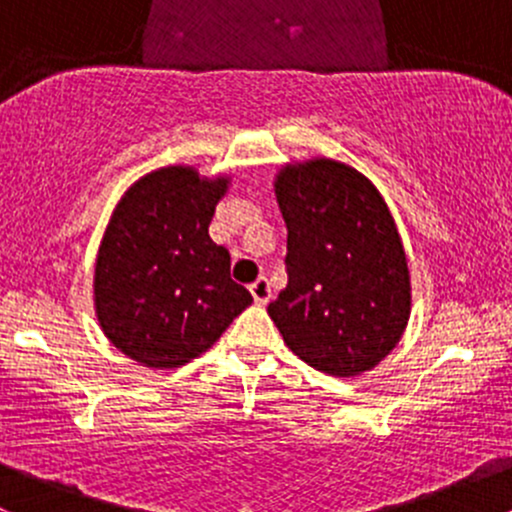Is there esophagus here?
<instances>
[{
  "label": "esophagus",
  "mask_w": 512,
  "mask_h": 512,
  "mask_svg": "<svg viewBox=\"0 0 512 512\" xmlns=\"http://www.w3.org/2000/svg\"><path fill=\"white\" fill-rule=\"evenodd\" d=\"M249 291H251V295H254V300L258 305H263L271 300V283H268L266 276H258L256 281L249 286Z\"/></svg>",
  "instance_id": "esophagus-1"
}]
</instances>
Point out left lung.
<instances>
[{"label":"left lung","mask_w":512,"mask_h":512,"mask_svg":"<svg viewBox=\"0 0 512 512\" xmlns=\"http://www.w3.org/2000/svg\"><path fill=\"white\" fill-rule=\"evenodd\" d=\"M273 187L288 226V283L268 315L315 370H372L412 313V276L387 202L362 172L328 157L281 167Z\"/></svg>","instance_id":"8db88e82"}]
</instances>
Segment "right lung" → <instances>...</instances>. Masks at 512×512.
I'll use <instances>...</instances> for the list:
<instances>
[{"label": "right lung", "instance_id": "obj_1", "mask_svg": "<svg viewBox=\"0 0 512 512\" xmlns=\"http://www.w3.org/2000/svg\"><path fill=\"white\" fill-rule=\"evenodd\" d=\"M231 177L170 165L120 197L96 256L93 305L130 360L175 370L207 352L254 298L231 281V256L209 236Z\"/></svg>", "mask_w": 512, "mask_h": 512}]
</instances>
